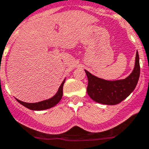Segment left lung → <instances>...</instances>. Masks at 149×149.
I'll use <instances>...</instances> for the list:
<instances>
[{
	"label": "left lung",
	"mask_w": 149,
	"mask_h": 149,
	"mask_svg": "<svg viewBox=\"0 0 149 149\" xmlns=\"http://www.w3.org/2000/svg\"><path fill=\"white\" fill-rule=\"evenodd\" d=\"M85 72L88 78L86 91L90 97L99 104L115 105L126 99L136 87L140 76L139 52H136L132 73L125 79L107 80L91 74L86 70Z\"/></svg>",
	"instance_id": "1"
}]
</instances>
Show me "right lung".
<instances>
[{"instance_id": "1", "label": "right lung", "mask_w": 149, "mask_h": 149, "mask_svg": "<svg viewBox=\"0 0 149 149\" xmlns=\"http://www.w3.org/2000/svg\"><path fill=\"white\" fill-rule=\"evenodd\" d=\"M65 80V79H64V80L61 84L60 86H59V88H58V91L56 92V94L52 97L49 98V99L45 100H42V101L40 102H37V103H26V102H23L18 99L16 100L19 104H21L24 107H27V108L30 109L31 111H43V110L49 109L52 107L56 106L63 97V85H64Z\"/></svg>"}]
</instances>
